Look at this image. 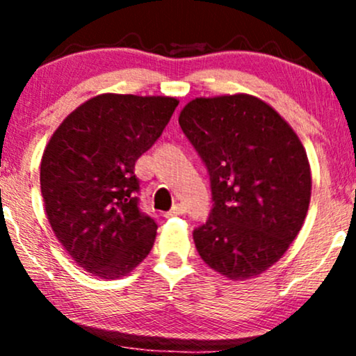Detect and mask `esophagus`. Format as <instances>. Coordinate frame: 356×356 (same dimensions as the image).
Segmentation results:
<instances>
[{
  "label": "esophagus",
  "mask_w": 356,
  "mask_h": 356,
  "mask_svg": "<svg viewBox=\"0 0 356 356\" xmlns=\"http://www.w3.org/2000/svg\"><path fill=\"white\" fill-rule=\"evenodd\" d=\"M184 212H186V206L184 204H175V206H172V209L167 212V216H181Z\"/></svg>",
  "instance_id": "1"
}]
</instances>
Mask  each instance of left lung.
Listing matches in <instances>:
<instances>
[{
	"instance_id": "obj_1",
	"label": "left lung",
	"mask_w": 356,
	"mask_h": 356,
	"mask_svg": "<svg viewBox=\"0 0 356 356\" xmlns=\"http://www.w3.org/2000/svg\"><path fill=\"white\" fill-rule=\"evenodd\" d=\"M179 125L209 172L212 209L192 232L207 266L231 280L261 275L303 226L312 197L305 147L252 95L195 99Z\"/></svg>"
}]
</instances>
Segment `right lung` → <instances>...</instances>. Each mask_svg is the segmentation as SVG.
<instances>
[{
  "instance_id": "right-lung-1",
  "label": "right lung",
  "mask_w": 356,
  "mask_h": 356,
  "mask_svg": "<svg viewBox=\"0 0 356 356\" xmlns=\"http://www.w3.org/2000/svg\"><path fill=\"white\" fill-rule=\"evenodd\" d=\"M172 97L104 93L61 122L43 152L40 184L61 246L92 275L115 280L154 246L157 224L140 209L136 162L169 124Z\"/></svg>"
}]
</instances>
